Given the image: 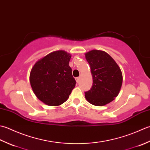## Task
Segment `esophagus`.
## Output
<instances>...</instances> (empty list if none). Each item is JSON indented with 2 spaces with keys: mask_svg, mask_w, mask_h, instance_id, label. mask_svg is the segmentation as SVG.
<instances>
[{
  "mask_svg": "<svg viewBox=\"0 0 150 150\" xmlns=\"http://www.w3.org/2000/svg\"><path fill=\"white\" fill-rule=\"evenodd\" d=\"M79 79H80V78L79 77H78V78H76V82H77V83H79Z\"/></svg>",
  "mask_w": 150,
  "mask_h": 150,
  "instance_id": "34e87169",
  "label": "esophagus"
}]
</instances>
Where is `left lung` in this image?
<instances>
[{
	"label": "left lung",
	"mask_w": 150,
	"mask_h": 150,
	"mask_svg": "<svg viewBox=\"0 0 150 150\" xmlns=\"http://www.w3.org/2000/svg\"><path fill=\"white\" fill-rule=\"evenodd\" d=\"M85 56L93 79L92 87L85 93V98L94 105H105L114 100L120 92L123 80L121 70L104 51L92 50Z\"/></svg>",
	"instance_id": "1"
}]
</instances>
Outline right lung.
I'll list each match as a JSON object with an SVG mask.
<instances>
[{"instance_id":"add662e5","label":"right lung","mask_w":150,"mask_h":150,"mask_svg":"<svg viewBox=\"0 0 150 150\" xmlns=\"http://www.w3.org/2000/svg\"><path fill=\"white\" fill-rule=\"evenodd\" d=\"M71 55L54 51L38 60L30 74V82L37 98L50 106L62 105L69 98L76 80L69 66Z\"/></svg>"}]
</instances>
